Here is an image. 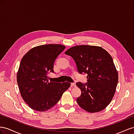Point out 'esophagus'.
<instances>
[{
  "instance_id": "esophagus-1",
  "label": "esophagus",
  "mask_w": 134,
  "mask_h": 134,
  "mask_svg": "<svg viewBox=\"0 0 134 134\" xmlns=\"http://www.w3.org/2000/svg\"><path fill=\"white\" fill-rule=\"evenodd\" d=\"M71 86H72V87H73V86H76V83L75 82L71 83Z\"/></svg>"
}]
</instances>
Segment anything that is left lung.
<instances>
[{
	"label": "left lung",
	"instance_id": "8db88e82",
	"mask_svg": "<svg viewBox=\"0 0 134 134\" xmlns=\"http://www.w3.org/2000/svg\"><path fill=\"white\" fill-rule=\"evenodd\" d=\"M65 54L74 59L79 74H87V82L76 83L81 91L77 104L90 113L105 109L114 96L118 80L112 57L102 47L86 45L72 47Z\"/></svg>",
	"mask_w": 134,
	"mask_h": 134
}]
</instances>
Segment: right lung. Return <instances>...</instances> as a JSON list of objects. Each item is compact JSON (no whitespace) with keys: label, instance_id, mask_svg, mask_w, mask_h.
Returning <instances> with one entry per match:
<instances>
[{"label":"right lung","instance_id":"obj_1","mask_svg":"<svg viewBox=\"0 0 134 134\" xmlns=\"http://www.w3.org/2000/svg\"><path fill=\"white\" fill-rule=\"evenodd\" d=\"M66 47L47 44L33 48L23 57L17 75L22 98L30 108L38 111L51 108L70 86V82L49 81L48 75L54 72L56 58Z\"/></svg>","mask_w":134,"mask_h":134}]
</instances>
